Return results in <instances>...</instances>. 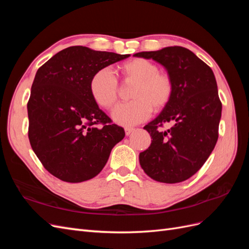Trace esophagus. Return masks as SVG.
Returning <instances> with one entry per match:
<instances>
[{
	"instance_id": "obj_1",
	"label": "esophagus",
	"mask_w": 249,
	"mask_h": 249,
	"mask_svg": "<svg viewBox=\"0 0 249 249\" xmlns=\"http://www.w3.org/2000/svg\"><path fill=\"white\" fill-rule=\"evenodd\" d=\"M134 127H125L124 129V132H125V135L126 136H129V135L131 134V133H133L134 132Z\"/></svg>"
}]
</instances>
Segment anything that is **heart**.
<instances>
[{
  "instance_id": "obj_1",
  "label": "heart",
  "mask_w": 249,
  "mask_h": 249,
  "mask_svg": "<svg viewBox=\"0 0 249 249\" xmlns=\"http://www.w3.org/2000/svg\"><path fill=\"white\" fill-rule=\"evenodd\" d=\"M125 82L135 83L129 103L120 104L113 110L112 118L120 125L131 126L147 119L152 113L167 107L173 94V81L167 72L150 60L135 58L119 66ZM93 101L105 109H111L117 101L118 82L108 69L95 71L89 82Z\"/></svg>"
}]
</instances>
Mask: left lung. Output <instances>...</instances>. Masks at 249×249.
I'll use <instances>...</instances> for the list:
<instances>
[{"label": "left lung", "instance_id": "1", "mask_svg": "<svg viewBox=\"0 0 249 249\" xmlns=\"http://www.w3.org/2000/svg\"><path fill=\"white\" fill-rule=\"evenodd\" d=\"M134 57L163 65L175 87L167 107L143 127L153 140L140 153V165L157 182H183L201 168L218 139L222 105L213 71L183 47L140 52ZM168 122L174 125L162 131L160 127Z\"/></svg>", "mask_w": 249, "mask_h": 249}]
</instances>
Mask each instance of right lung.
<instances>
[{
	"label": "right lung",
	"instance_id": "add662e5",
	"mask_svg": "<svg viewBox=\"0 0 249 249\" xmlns=\"http://www.w3.org/2000/svg\"><path fill=\"white\" fill-rule=\"evenodd\" d=\"M130 55L74 46L60 51L37 71L28 102L29 140L51 175L63 182L94 178L124 137L93 101V73ZM99 126L97 127V125Z\"/></svg>",
	"mask_w": 249,
	"mask_h": 249
}]
</instances>
